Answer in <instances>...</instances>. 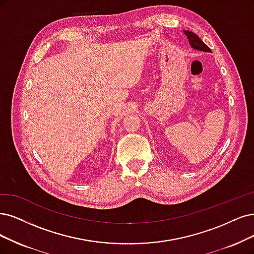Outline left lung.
<instances>
[{"instance_id": "1", "label": "left lung", "mask_w": 254, "mask_h": 254, "mask_svg": "<svg viewBox=\"0 0 254 254\" xmlns=\"http://www.w3.org/2000/svg\"><path fill=\"white\" fill-rule=\"evenodd\" d=\"M184 33L187 36V39H189V42L193 49L204 52H211L209 47L207 45H205L204 42L195 33L189 30H184Z\"/></svg>"}]
</instances>
